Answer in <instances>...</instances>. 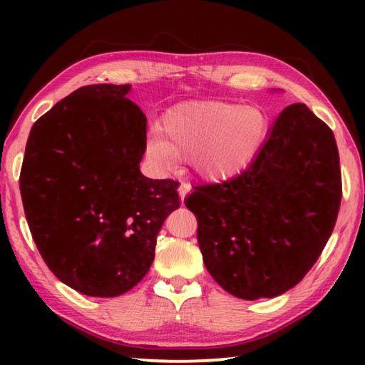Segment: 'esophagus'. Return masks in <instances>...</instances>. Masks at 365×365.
<instances>
[{"label": "esophagus", "mask_w": 365, "mask_h": 365, "mask_svg": "<svg viewBox=\"0 0 365 365\" xmlns=\"http://www.w3.org/2000/svg\"><path fill=\"white\" fill-rule=\"evenodd\" d=\"M191 190H193V188H191V185H190L188 182H182V183H180V188H178V193H180L182 201L191 193Z\"/></svg>", "instance_id": "esophagus-1"}]
</instances>
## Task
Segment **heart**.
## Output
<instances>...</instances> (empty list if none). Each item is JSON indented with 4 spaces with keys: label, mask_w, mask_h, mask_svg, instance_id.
<instances>
[{
    "label": "heart",
    "mask_w": 365,
    "mask_h": 365,
    "mask_svg": "<svg viewBox=\"0 0 365 365\" xmlns=\"http://www.w3.org/2000/svg\"><path fill=\"white\" fill-rule=\"evenodd\" d=\"M270 120L261 109L230 101H190L172 108L154 125L150 151L159 163L175 164L182 153L211 180L230 178L250 168L267 145Z\"/></svg>",
    "instance_id": "1"
}]
</instances>
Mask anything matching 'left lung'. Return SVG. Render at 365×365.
Here are the masks:
<instances>
[{
  "label": "left lung",
  "mask_w": 365,
  "mask_h": 365,
  "mask_svg": "<svg viewBox=\"0 0 365 365\" xmlns=\"http://www.w3.org/2000/svg\"><path fill=\"white\" fill-rule=\"evenodd\" d=\"M331 128L306 104L282 110L248 169L195 187L187 207L219 285L242 299L275 298L304 279L322 255L341 202Z\"/></svg>",
  "instance_id": "left-lung-1"
}]
</instances>
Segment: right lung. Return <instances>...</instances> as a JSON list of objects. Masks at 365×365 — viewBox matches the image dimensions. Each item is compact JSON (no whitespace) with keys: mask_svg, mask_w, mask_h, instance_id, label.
<instances>
[{"mask_svg":"<svg viewBox=\"0 0 365 365\" xmlns=\"http://www.w3.org/2000/svg\"><path fill=\"white\" fill-rule=\"evenodd\" d=\"M130 85H86L30 130L21 196L43 261L78 293L114 298L151 267L158 233L180 206L172 178L140 172L146 117Z\"/></svg>","mask_w":365,"mask_h":365,"instance_id":"obj_1","label":"right lung"}]
</instances>
